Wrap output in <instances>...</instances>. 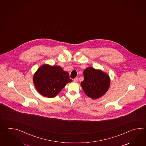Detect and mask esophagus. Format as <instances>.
Listing matches in <instances>:
<instances>
[{
	"mask_svg": "<svg viewBox=\"0 0 146 146\" xmlns=\"http://www.w3.org/2000/svg\"><path fill=\"white\" fill-rule=\"evenodd\" d=\"M78 80V77H76L74 78V81L75 82H77Z\"/></svg>",
	"mask_w": 146,
	"mask_h": 146,
	"instance_id": "1",
	"label": "esophagus"
}]
</instances>
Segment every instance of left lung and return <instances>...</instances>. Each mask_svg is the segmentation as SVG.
I'll list each match as a JSON object with an SVG mask.
<instances>
[{"label":"left lung","instance_id":"left-lung-1","mask_svg":"<svg viewBox=\"0 0 146 146\" xmlns=\"http://www.w3.org/2000/svg\"><path fill=\"white\" fill-rule=\"evenodd\" d=\"M84 80L81 87L85 93L92 99L103 96L108 90L110 80L108 74L92 67H88L84 72Z\"/></svg>","mask_w":146,"mask_h":146}]
</instances>
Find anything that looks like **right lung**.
Returning a JSON list of instances; mask_svg holds the SVG:
<instances>
[{"label":"right lung","instance_id":"add662e5","mask_svg":"<svg viewBox=\"0 0 146 146\" xmlns=\"http://www.w3.org/2000/svg\"><path fill=\"white\" fill-rule=\"evenodd\" d=\"M72 81L68 73L64 71L60 66L44 65L33 76V82L37 91L48 98L56 96L66 84Z\"/></svg>","mask_w":146,"mask_h":146}]
</instances>
